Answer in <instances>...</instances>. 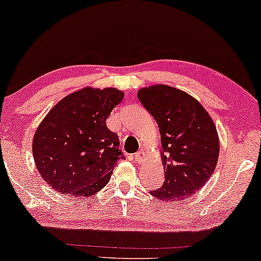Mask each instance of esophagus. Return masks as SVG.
Masks as SVG:
<instances>
[{
  "instance_id": "34e87169",
  "label": "esophagus",
  "mask_w": 261,
  "mask_h": 261,
  "mask_svg": "<svg viewBox=\"0 0 261 261\" xmlns=\"http://www.w3.org/2000/svg\"><path fill=\"white\" fill-rule=\"evenodd\" d=\"M144 159H145V153L142 151H139L134 154V160L137 163H141Z\"/></svg>"
}]
</instances>
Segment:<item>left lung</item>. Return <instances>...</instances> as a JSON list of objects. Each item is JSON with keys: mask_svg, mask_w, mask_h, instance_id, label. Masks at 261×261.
Instances as JSON below:
<instances>
[{"mask_svg": "<svg viewBox=\"0 0 261 261\" xmlns=\"http://www.w3.org/2000/svg\"><path fill=\"white\" fill-rule=\"evenodd\" d=\"M138 98L159 127L165 181L151 194L163 201L190 197L216 169L220 140L216 126L197 99L170 85L141 88Z\"/></svg>", "mask_w": 261, "mask_h": 261, "instance_id": "1", "label": "left lung"}]
</instances>
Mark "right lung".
<instances>
[{"label":"right lung","mask_w":261,"mask_h":261,"mask_svg":"<svg viewBox=\"0 0 261 261\" xmlns=\"http://www.w3.org/2000/svg\"><path fill=\"white\" fill-rule=\"evenodd\" d=\"M123 96L115 88H83L65 96L41 121L33 138V158L53 190L89 197L108 184L123 155L106 120Z\"/></svg>","instance_id":"add662e5"}]
</instances>
